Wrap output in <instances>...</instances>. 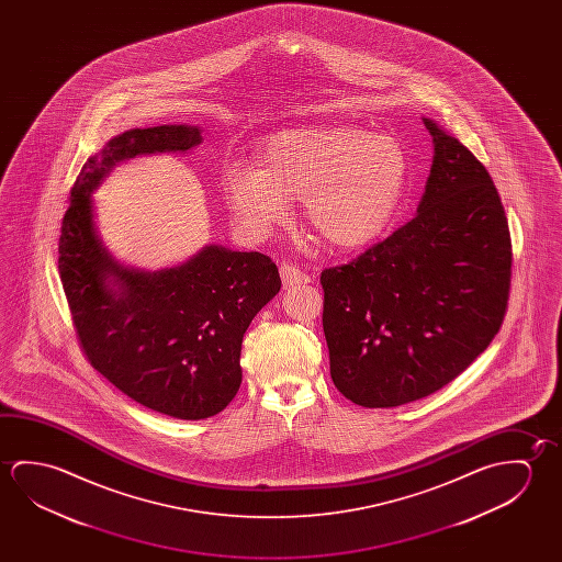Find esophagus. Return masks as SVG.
<instances>
[{"label": "esophagus", "mask_w": 562, "mask_h": 562, "mask_svg": "<svg viewBox=\"0 0 562 562\" xmlns=\"http://www.w3.org/2000/svg\"><path fill=\"white\" fill-rule=\"evenodd\" d=\"M280 277H282V284L284 288H294L297 284H307L312 282V278L302 272L300 268L292 267V265H282L280 267Z\"/></svg>", "instance_id": "34e87169"}]
</instances>
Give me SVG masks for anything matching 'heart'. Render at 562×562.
I'll list each match as a JSON object with an SVG mask.
<instances>
[{"instance_id":"obj_1","label":"heart","mask_w":562,"mask_h":562,"mask_svg":"<svg viewBox=\"0 0 562 562\" xmlns=\"http://www.w3.org/2000/svg\"><path fill=\"white\" fill-rule=\"evenodd\" d=\"M407 157L396 138L355 125L284 131L257 166L225 168L222 190L239 229L265 239L304 198L305 222L337 249H359L384 231L404 193Z\"/></svg>"}]
</instances>
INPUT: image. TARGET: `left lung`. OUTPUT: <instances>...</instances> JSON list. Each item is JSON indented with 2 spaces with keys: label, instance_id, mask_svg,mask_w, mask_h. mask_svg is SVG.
Wrapping results in <instances>:
<instances>
[{
  "label": "left lung",
  "instance_id": "left-lung-1",
  "mask_svg": "<svg viewBox=\"0 0 562 562\" xmlns=\"http://www.w3.org/2000/svg\"><path fill=\"white\" fill-rule=\"evenodd\" d=\"M432 165L412 222L322 272L333 384L352 404L396 407L449 384L506 315L512 240L479 158L424 117Z\"/></svg>",
  "mask_w": 562,
  "mask_h": 562
}]
</instances>
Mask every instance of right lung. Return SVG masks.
Masks as SVG:
<instances>
[{
	"instance_id": "obj_1",
	"label": "right lung",
	"mask_w": 562,
	"mask_h": 562,
	"mask_svg": "<svg viewBox=\"0 0 562 562\" xmlns=\"http://www.w3.org/2000/svg\"><path fill=\"white\" fill-rule=\"evenodd\" d=\"M200 143L193 125L108 140L76 178L58 240V272L93 369L137 404L188 422L220 414L239 392L243 335L280 292L277 265L260 252L205 245L172 268L125 267L98 231L92 193L123 160Z\"/></svg>"
}]
</instances>
